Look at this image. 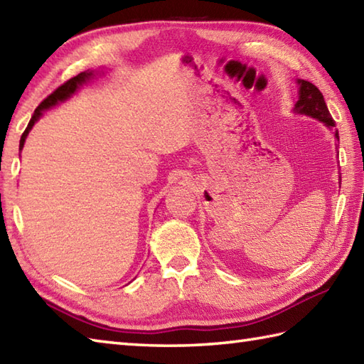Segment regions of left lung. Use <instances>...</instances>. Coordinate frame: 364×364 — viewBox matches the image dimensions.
<instances>
[{"label":"left lung","mask_w":364,"mask_h":364,"mask_svg":"<svg viewBox=\"0 0 364 364\" xmlns=\"http://www.w3.org/2000/svg\"><path fill=\"white\" fill-rule=\"evenodd\" d=\"M299 100L294 111L310 115L313 119H318L322 123H326L328 128H335V120L331 119V114L328 112V107L326 105V100H323L322 92L310 81L299 80ZM335 139L339 141L338 129H335ZM339 180H341V176H339Z\"/></svg>","instance_id":"left-lung-1"}]
</instances>
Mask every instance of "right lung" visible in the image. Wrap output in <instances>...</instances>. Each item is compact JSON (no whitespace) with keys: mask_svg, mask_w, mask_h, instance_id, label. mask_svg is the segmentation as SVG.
I'll use <instances>...</instances> for the list:
<instances>
[{"mask_svg":"<svg viewBox=\"0 0 364 364\" xmlns=\"http://www.w3.org/2000/svg\"><path fill=\"white\" fill-rule=\"evenodd\" d=\"M90 76H92V72H82V73H80V75L73 76V78L65 81V82L63 84V86H59L56 90L53 92V94H50L48 97H46V98L43 100V102H42L41 105H38V106L36 107L33 117H31L26 129L23 131V134H21V139H20V150L23 149V145H25V139H26L28 133L31 131V128L34 127V123L38 120V117H41L42 112H43L45 109H48V107H51V106H54V105H58L59 102H64V100H67L68 97H70V95L73 94V92H75L76 89H78V86H81L82 82H86V81L90 78Z\"/></svg>","mask_w":364,"mask_h":364,"instance_id":"right-lung-1","label":"right lung"}]
</instances>
